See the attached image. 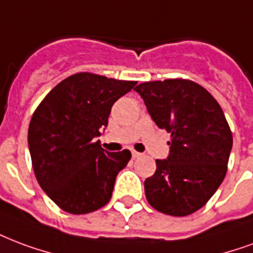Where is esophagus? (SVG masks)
<instances>
[{"label": "esophagus", "instance_id": "34e87169", "mask_svg": "<svg viewBox=\"0 0 253 253\" xmlns=\"http://www.w3.org/2000/svg\"><path fill=\"white\" fill-rule=\"evenodd\" d=\"M131 155H132V158H138V157H141V153H138V151L135 150H132L131 151Z\"/></svg>", "mask_w": 253, "mask_h": 253}]
</instances>
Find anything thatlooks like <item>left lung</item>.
Returning <instances> with one entry per match:
<instances>
[{
	"instance_id": "left-lung-1",
	"label": "left lung",
	"mask_w": 253,
	"mask_h": 253,
	"mask_svg": "<svg viewBox=\"0 0 253 253\" xmlns=\"http://www.w3.org/2000/svg\"><path fill=\"white\" fill-rule=\"evenodd\" d=\"M135 91L155 125L171 134L166 160L146 178L151 207L188 216L209 201L225 177L232 132L220 104L207 89L184 79L147 82Z\"/></svg>"
}]
</instances>
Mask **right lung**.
Masks as SVG:
<instances>
[{"label":"right lung","instance_id":"obj_1","mask_svg":"<svg viewBox=\"0 0 253 253\" xmlns=\"http://www.w3.org/2000/svg\"><path fill=\"white\" fill-rule=\"evenodd\" d=\"M136 82L76 74L60 82L33 114L28 130L32 165L46 196L63 211L84 214L110 201L128 150H103L95 138L108 125L118 99Z\"/></svg>","mask_w":253,"mask_h":253}]
</instances>
